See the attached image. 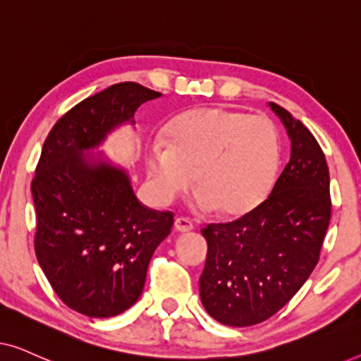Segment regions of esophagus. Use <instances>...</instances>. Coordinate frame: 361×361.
<instances>
[{
  "label": "esophagus",
  "instance_id": "1",
  "mask_svg": "<svg viewBox=\"0 0 361 361\" xmlns=\"http://www.w3.org/2000/svg\"><path fill=\"white\" fill-rule=\"evenodd\" d=\"M174 228L180 231V233H185V231L194 230V224L189 219H185V216H177L174 221Z\"/></svg>",
  "mask_w": 361,
  "mask_h": 361
}]
</instances>
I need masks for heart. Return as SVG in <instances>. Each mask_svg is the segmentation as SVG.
<instances>
[{"instance_id": "obj_1", "label": "heart", "mask_w": 361, "mask_h": 361, "mask_svg": "<svg viewBox=\"0 0 361 361\" xmlns=\"http://www.w3.org/2000/svg\"><path fill=\"white\" fill-rule=\"evenodd\" d=\"M279 157V131L268 116L204 106L171 120L166 141L147 146L146 166L159 204H171L194 174L197 209L240 216L269 194Z\"/></svg>"}]
</instances>
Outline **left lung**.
<instances>
[{
	"mask_svg": "<svg viewBox=\"0 0 361 361\" xmlns=\"http://www.w3.org/2000/svg\"><path fill=\"white\" fill-rule=\"evenodd\" d=\"M290 140V159L268 195L228 224L202 228L209 251L199 279L207 312L230 327L263 322L283 309L319 263L332 202L322 147L283 106L269 103Z\"/></svg>",
	"mask_w": 361,
	"mask_h": 361,
	"instance_id": "obj_1",
	"label": "left lung"
}]
</instances>
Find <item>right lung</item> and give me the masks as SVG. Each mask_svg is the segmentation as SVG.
Instances as JSON below:
<instances>
[{"label":"right lung","instance_id":"add662e5","mask_svg":"<svg viewBox=\"0 0 361 361\" xmlns=\"http://www.w3.org/2000/svg\"><path fill=\"white\" fill-rule=\"evenodd\" d=\"M159 97L140 83H115L68 110L44 141L31 184L34 250L62 302L88 317H113L140 299L174 214L147 209L125 169L83 151L133 125L137 108Z\"/></svg>","mask_w":361,"mask_h":361}]
</instances>
